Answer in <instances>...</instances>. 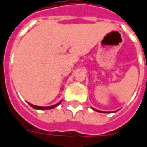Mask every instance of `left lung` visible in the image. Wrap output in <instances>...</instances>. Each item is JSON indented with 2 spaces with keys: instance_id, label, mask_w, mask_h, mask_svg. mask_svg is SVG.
I'll return each mask as SVG.
<instances>
[{
  "instance_id": "obj_1",
  "label": "left lung",
  "mask_w": 147,
  "mask_h": 147,
  "mask_svg": "<svg viewBox=\"0 0 147 147\" xmlns=\"http://www.w3.org/2000/svg\"><path fill=\"white\" fill-rule=\"evenodd\" d=\"M94 110H95V111H97V112H100V111H99V110H96V109H94ZM100 113H103V112H100Z\"/></svg>"
}]
</instances>
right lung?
Returning a JSON list of instances; mask_svg holds the SVG:
<instances>
[{"instance_id": "1", "label": "right lung", "mask_w": 147, "mask_h": 147, "mask_svg": "<svg viewBox=\"0 0 147 147\" xmlns=\"http://www.w3.org/2000/svg\"><path fill=\"white\" fill-rule=\"evenodd\" d=\"M61 103H57V104H55V105H53V106H48V107H42V106H35V105H33V104H31V103H29L30 104V107H32L34 109H39V110H48V109H52V108H56L57 106H58L59 104Z\"/></svg>"}]
</instances>
